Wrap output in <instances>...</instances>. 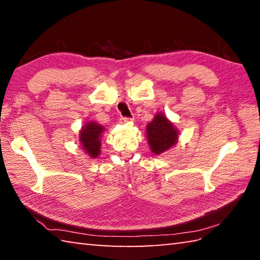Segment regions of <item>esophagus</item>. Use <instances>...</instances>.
<instances>
[{
    "instance_id": "1",
    "label": "esophagus",
    "mask_w": 260,
    "mask_h": 260,
    "mask_svg": "<svg viewBox=\"0 0 260 260\" xmlns=\"http://www.w3.org/2000/svg\"><path fill=\"white\" fill-rule=\"evenodd\" d=\"M121 122H125V124H127V122H132L133 121V118H127V117H124V118H121Z\"/></svg>"
}]
</instances>
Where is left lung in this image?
I'll return each mask as SVG.
<instances>
[{
	"label": "left lung",
	"instance_id": "obj_1",
	"mask_svg": "<svg viewBox=\"0 0 260 260\" xmlns=\"http://www.w3.org/2000/svg\"><path fill=\"white\" fill-rule=\"evenodd\" d=\"M147 139L155 155L165 152L177 143L179 132L162 113H157L147 125Z\"/></svg>",
	"mask_w": 260,
	"mask_h": 260
}]
</instances>
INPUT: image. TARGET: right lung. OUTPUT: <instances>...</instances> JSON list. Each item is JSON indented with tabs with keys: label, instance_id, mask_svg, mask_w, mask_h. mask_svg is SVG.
I'll use <instances>...</instances> for the list:
<instances>
[{
	"label": "right lung",
	"instance_id": "right-lung-1",
	"mask_svg": "<svg viewBox=\"0 0 260 260\" xmlns=\"http://www.w3.org/2000/svg\"><path fill=\"white\" fill-rule=\"evenodd\" d=\"M104 127L95 121H88L82 126L79 135L82 149L90 158H96L101 152V136Z\"/></svg>",
	"mask_w": 260,
	"mask_h": 260
}]
</instances>
